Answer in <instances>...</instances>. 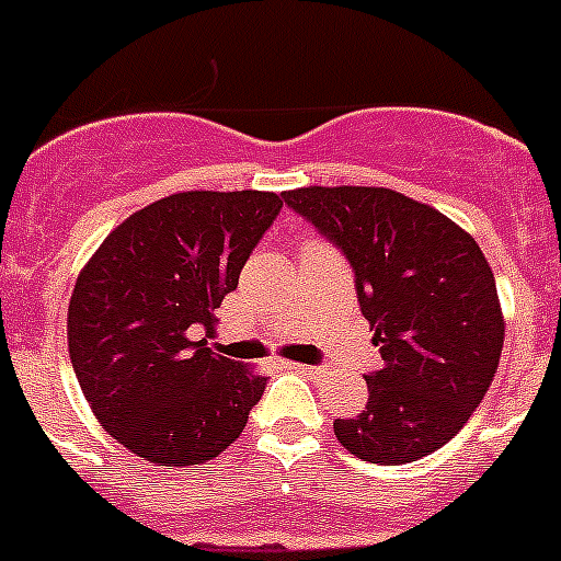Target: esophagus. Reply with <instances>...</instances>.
Segmentation results:
<instances>
[{
    "mask_svg": "<svg viewBox=\"0 0 561 561\" xmlns=\"http://www.w3.org/2000/svg\"><path fill=\"white\" fill-rule=\"evenodd\" d=\"M289 368H291V370H297V374H306V376L323 374V368H314V365H304V362H291Z\"/></svg>",
    "mask_w": 561,
    "mask_h": 561,
    "instance_id": "obj_1",
    "label": "esophagus"
}]
</instances>
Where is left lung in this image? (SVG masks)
I'll use <instances>...</instances> for the list:
<instances>
[{"label":"left lung","instance_id":"left-lung-1","mask_svg":"<svg viewBox=\"0 0 561 561\" xmlns=\"http://www.w3.org/2000/svg\"><path fill=\"white\" fill-rule=\"evenodd\" d=\"M284 202L345 252L385 359L365 376V410L334 421L336 440L385 466L440 449L483 401L503 351V309L478 241L390 187L309 185Z\"/></svg>","mask_w":561,"mask_h":561}]
</instances>
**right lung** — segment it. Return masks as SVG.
I'll return each instance as SVG.
<instances>
[{"label": "right lung", "mask_w": 561, "mask_h": 561, "mask_svg": "<svg viewBox=\"0 0 561 561\" xmlns=\"http://www.w3.org/2000/svg\"><path fill=\"white\" fill-rule=\"evenodd\" d=\"M284 199L182 191L131 213L69 297L67 342L101 427L157 466L219 458L244 433L266 376L196 340L238 286Z\"/></svg>", "instance_id": "right-lung-1"}]
</instances>
